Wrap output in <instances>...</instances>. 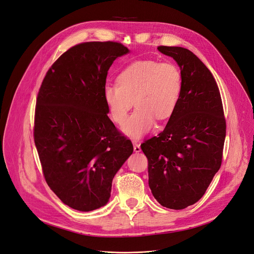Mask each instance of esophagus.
<instances>
[{
  "mask_svg": "<svg viewBox=\"0 0 254 254\" xmlns=\"http://www.w3.org/2000/svg\"><path fill=\"white\" fill-rule=\"evenodd\" d=\"M133 148H134L135 152H140V151H141V148H140V144H138L136 142L133 143Z\"/></svg>",
  "mask_w": 254,
  "mask_h": 254,
  "instance_id": "obj_1",
  "label": "esophagus"
}]
</instances>
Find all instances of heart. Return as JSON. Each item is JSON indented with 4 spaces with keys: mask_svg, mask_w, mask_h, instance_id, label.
<instances>
[{
    "mask_svg": "<svg viewBox=\"0 0 254 254\" xmlns=\"http://www.w3.org/2000/svg\"><path fill=\"white\" fill-rule=\"evenodd\" d=\"M182 91V73L172 63L138 61L126 66L118 83L107 82L103 89L111 119L121 124L135 103L136 109L123 123L124 134L140 139L154 126L155 119L170 118Z\"/></svg>",
    "mask_w": 254,
    "mask_h": 254,
    "instance_id": "obj_1",
    "label": "heart"
}]
</instances>
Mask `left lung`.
Masks as SVG:
<instances>
[{"label": "left lung", "instance_id": "1", "mask_svg": "<svg viewBox=\"0 0 254 254\" xmlns=\"http://www.w3.org/2000/svg\"><path fill=\"white\" fill-rule=\"evenodd\" d=\"M181 68L182 91L164 130L141 144L148 159V184L156 201L185 209L204 195L222 162L226 136L217 82L187 48L158 46Z\"/></svg>", "mask_w": 254, "mask_h": 254}]
</instances>
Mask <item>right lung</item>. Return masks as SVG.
<instances>
[{"label":"right lung","instance_id":"right-lung-1","mask_svg":"<svg viewBox=\"0 0 254 254\" xmlns=\"http://www.w3.org/2000/svg\"><path fill=\"white\" fill-rule=\"evenodd\" d=\"M118 42L77 44L56 61L40 87L34 141L45 181L68 207L105 206L112 181L133 145L108 117L103 89L114 61L129 53Z\"/></svg>","mask_w":254,"mask_h":254}]
</instances>
